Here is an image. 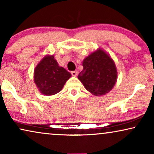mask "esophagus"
Returning a JSON list of instances; mask_svg holds the SVG:
<instances>
[{
  "mask_svg": "<svg viewBox=\"0 0 154 154\" xmlns=\"http://www.w3.org/2000/svg\"><path fill=\"white\" fill-rule=\"evenodd\" d=\"M71 75H73V76H75V75H77L78 73H79V71H78L77 70H75V71H71Z\"/></svg>",
  "mask_w": 154,
  "mask_h": 154,
  "instance_id": "esophagus-1",
  "label": "esophagus"
}]
</instances>
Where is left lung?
<instances>
[{
    "mask_svg": "<svg viewBox=\"0 0 154 154\" xmlns=\"http://www.w3.org/2000/svg\"><path fill=\"white\" fill-rule=\"evenodd\" d=\"M83 69L78 75L85 89L94 95H104L114 86L117 80L115 63L102 50L99 49L83 62Z\"/></svg>",
    "mask_w": 154,
    "mask_h": 154,
    "instance_id": "1",
    "label": "left lung"
}]
</instances>
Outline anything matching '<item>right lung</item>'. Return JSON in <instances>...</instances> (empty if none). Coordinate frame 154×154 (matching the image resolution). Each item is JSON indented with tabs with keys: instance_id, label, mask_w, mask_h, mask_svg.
Masks as SVG:
<instances>
[{
	"instance_id": "add662e5",
	"label": "right lung",
	"mask_w": 154,
	"mask_h": 154,
	"mask_svg": "<svg viewBox=\"0 0 154 154\" xmlns=\"http://www.w3.org/2000/svg\"><path fill=\"white\" fill-rule=\"evenodd\" d=\"M71 74L58 65L54 56H46L34 70V82L39 91L45 95L60 92Z\"/></svg>"
}]
</instances>
